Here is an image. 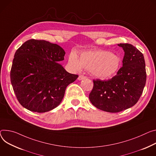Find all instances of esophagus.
<instances>
[{
  "instance_id": "esophagus-1",
  "label": "esophagus",
  "mask_w": 156,
  "mask_h": 156,
  "mask_svg": "<svg viewBox=\"0 0 156 156\" xmlns=\"http://www.w3.org/2000/svg\"><path fill=\"white\" fill-rule=\"evenodd\" d=\"M85 78H87L86 76H83V75H80V76H78V80L80 81V80H83L85 79Z\"/></svg>"
}]
</instances>
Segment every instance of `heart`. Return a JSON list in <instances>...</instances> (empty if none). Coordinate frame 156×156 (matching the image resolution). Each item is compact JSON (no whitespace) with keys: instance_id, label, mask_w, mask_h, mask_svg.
<instances>
[{"instance_id":"1","label":"heart","mask_w":156,"mask_h":156,"mask_svg":"<svg viewBox=\"0 0 156 156\" xmlns=\"http://www.w3.org/2000/svg\"><path fill=\"white\" fill-rule=\"evenodd\" d=\"M68 65L73 69L80 71L83 68L93 77L106 80L118 72L121 59L118 55L103 50L82 52L80 58L76 53L72 52L68 57Z\"/></svg>"}]
</instances>
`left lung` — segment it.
I'll use <instances>...</instances> for the list:
<instances>
[{
    "label": "left lung",
    "mask_w": 156,
    "mask_h": 156,
    "mask_svg": "<svg viewBox=\"0 0 156 156\" xmlns=\"http://www.w3.org/2000/svg\"><path fill=\"white\" fill-rule=\"evenodd\" d=\"M118 45L124 51L122 66L110 80H93V88L89 95L93 105L109 112H118L136 105L146 82L143 54L131 44Z\"/></svg>",
    "instance_id": "8db88e82"
}]
</instances>
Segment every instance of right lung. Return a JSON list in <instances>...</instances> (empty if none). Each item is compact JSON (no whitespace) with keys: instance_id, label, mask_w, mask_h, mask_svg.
I'll list each match as a JSON object with an SVG mask.
<instances>
[{"instance_id":"add662e5","label":"right lung","mask_w":156,"mask_h":156,"mask_svg":"<svg viewBox=\"0 0 156 156\" xmlns=\"http://www.w3.org/2000/svg\"><path fill=\"white\" fill-rule=\"evenodd\" d=\"M65 52L57 44L31 39L16 51L10 81L20 104L27 109L45 112L62 102L66 88L78 76L71 74L59 63Z\"/></svg>"}]
</instances>
